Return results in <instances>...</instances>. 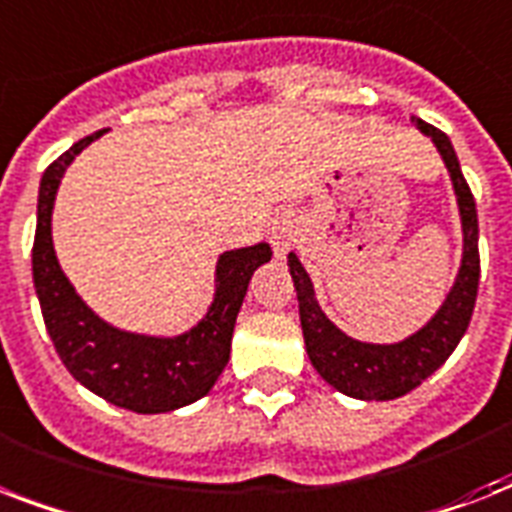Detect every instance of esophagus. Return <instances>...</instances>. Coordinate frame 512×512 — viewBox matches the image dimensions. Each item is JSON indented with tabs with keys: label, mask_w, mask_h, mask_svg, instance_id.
<instances>
[{
	"label": "esophagus",
	"mask_w": 512,
	"mask_h": 512,
	"mask_svg": "<svg viewBox=\"0 0 512 512\" xmlns=\"http://www.w3.org/2000/svg\"><path fill=\"white\" fill-rule=\"evenodd\" d=\"M292 241H295V220L292 217H276L271 225V244L276 257H284L292 249Z\"/></svg>",
	"instance_id": "34e87169"
}]
</instances>
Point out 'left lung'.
I'll return each instance as SVG.
<instances>
[{
    "mask_svg": "<svg viewBox=\"0 0 512 512\" xmlns=\"http://www.w3.org/2000/svg\"><path fill=\"white\" fill-rule=\"evenodd\" d=\"M417 127L436 143L444 156L462 217L460 273L436 316L420 332H414L412 337L401 342H393V345L358 342L342 335L340 329L321 313L316 295H313L311 276L305 273L295 255L287 257L289 273L295 281L297 303H300L305 350H308L311 364L332 388L345 396L361 398V401H390V398L406 396L409 390L422 385L460 345L470 316H473V308H476L478 276H481L476 199L470 193V185L462 175L452 140L446 138V132L436 130L433 124L422 122V119H417Z\"/></svg>",
    "mask_w": 512,
    "mask_h": 512,
    "instance_id": "1",
    "label": "left lung"
}]
</instances>
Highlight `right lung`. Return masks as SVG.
<instances>
[{
	"mask_svg": "<svg viewBox=\"0 0 512 512\" xmlns=\"http://www.w3.org/2000/svg\"><path fill=\"white\" fill-rule=\"evenodd\" d=\"M106 130L87 135L44 170L31 249L44 327L66 369L95 396L138 414L172 412L207 396L231 356L233 324L252 273L271 260L268 244L231 249L217 260L215 300L185 335L146 337L111 327L82 303L52 249V204L66 167Z\"/></svg>",
	"mask_w": 512,
	"mask_h": 512,
	"instance_id": "obj_1",
	"label": "right lung"
}]
</instances>
